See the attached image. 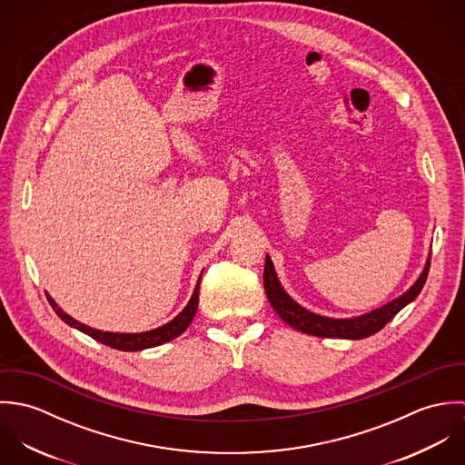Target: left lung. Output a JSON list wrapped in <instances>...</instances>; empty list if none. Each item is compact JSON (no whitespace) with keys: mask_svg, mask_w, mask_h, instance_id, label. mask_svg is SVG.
<instances>
[{"mask_svg":"<svg viewBox=\"0 0 465 465\" xmlns=\"http://www.w3.org/2000/svg\"><path fill=\"white\" fill-rule=\"evenodd\" d=\"M430 263H431V256L428 258L426 266L422 270V273L419 275V279L415 281V284L402 293L398 299H394L392 302L365 313L361 317H354V319H328V317H321L317 313L308 312L306 308H302L301 304H297L281 286L275 270L272 265L270 256H266L265 270H263V282H265L266 297L268 302L272 304V308L275 310V313L293 330L297 331L306 332V334H313V336H322V338H349V340H361L367 338L374 332L383 330L399 312L410 304L411 301H415V297L420 293L428 272H430Z\"/></svg>","mask_w":465,"mask_h":465,"instance_id":"left-lung-1","label":"left lung"}]
</instances>
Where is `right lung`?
I'll use <instances>...</instances> for the list:
<instances>
[{
	"mask_svg": "<svg viewBox=\"0 0 465 465\" xmlns=\"http://www.w3.org/2000/svg\"><path fill=\"white\" fill-rule=\"evenodd\" d=\"M199 293H200V279L197 281V286H195V292L188 302V306L173 319L170 321L168 324L157 328V330H152V331L144 332H109V331H98V330H93L89 326H84L80 324L78 321L71 319L67 313H64L57 304L55 301L46 293V299L50 301L52 308L55 310V313L66 322L67 326L78 330V331L85 332L89 334L91 338H94L96 341L104 343V345H109L113 349H118V351H143V349H148V347H155V345H161V343H166L173 338H177L179 334L186 331V328L192 324L195 313H197V308H199Z\"/></svg>",
	"mask_w": 465,
	"mask_h": 465,
	"instance_id": "obj_1",
	"label": "right lung"
}]
</instances>
